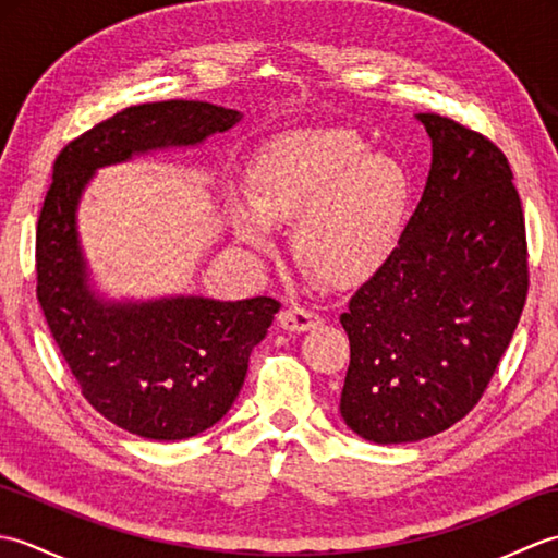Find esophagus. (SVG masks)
<instances>
[{"mask_svg": "<svg viewBox=\"0 0 558 558\" xmlns=\"http://www.w3.org/2000/svg\"><path fill=\"white\" fill-rule=\"evenodd\" d=\"M318 324H322V316L300 304H290L278 314V326L282 330H290V333H304V330L316 328Z\"/></svg>", "mask_w": 558, "mask_h": 558, "instance_id": "esophagus-1", "label": "esophagus"}]
</instances>
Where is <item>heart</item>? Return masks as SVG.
I'll list each match as a JSON object with an SVG mask.
<instances>
[{
    "label": "heart",
    "mask_w": 558,
    "mask_h": 558,
    "mask_svg": "<svg viewBox=\"0 0 558 558\" xmlns=\"http://www.w3.org/2000/svg\"><path fill=\"white\" fill-rule=\"evenodd\" d=\"M244 201L230 196L225 220L254 252L276 248L292 222L304 268L333 288H357L393 256L405 228L410 180L402 165L348 129L318 126L280 136L246 165Z\"/></svg>",
    "instance_id": "b5f03b06"
}]
</instances>
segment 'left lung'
I'll list each match as a JSON object with an SVG mask.
<instances>
[{
    "label": "left lung",
    "instance_id": "1",
    "mask_svg": "<svg viewBox=\"0 0 558 558\" xmlns=\"http://www.w3.org/2000/svg\"><path fill=\"white\" fill-rule=\"evenodd\" d=\"M422 201L393 256L340 324L350 366L340 414L366 441L412 444L477 405L527 294L525 220L504 153L441 114Z\"/></svg>",
    "mask_w": 558,
    "mask_h": 558
}]
</instances>
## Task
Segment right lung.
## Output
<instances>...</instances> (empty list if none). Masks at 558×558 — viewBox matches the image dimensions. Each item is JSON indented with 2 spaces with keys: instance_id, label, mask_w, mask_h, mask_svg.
<instances>
[{
  "instance_id": "add662e5",
  "label": "right lung",
  "mask_w": 558,
  "mask_h": 558,
  "mask_svg": "<svg viewBox=\"0 0 558 558\" xmlns=\"http://www.w3.org/2000/svg\"><path fill=\"white\" fill-rule=\"evenodd\" d=\"M242 117L201 100L117 112L59 153L40 210L38 302L57 348L90 405L150 441L196 436L228 414L244 386L248 354L266 338L280 302L105 298L83 254L78 206L100 168L158 150L198 148Z\"/></svg>"
}]
</instances>
